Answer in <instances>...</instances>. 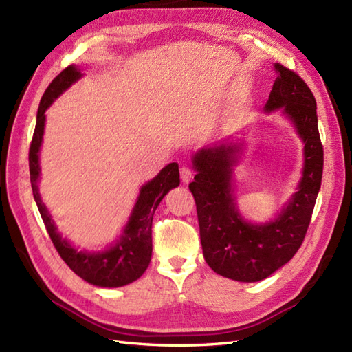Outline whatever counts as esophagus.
Listing matches in <instances>:
<instances>
[{"mask_svg": "<svg viewBox=\"0 0 352 352\" xmlns=\"http://www.w3.org/2000/svg\"><path fill=\"white\" fill-rule=\"evenodd\" d=\"M179 175H182V182H183V184H187V183H190L192 182V178H193V170L188 168V166H186V165H183L182 166V169H179Z\"/></svg>", "mask_w": 352, "mask_h": 352, "instance_id": "obj_1", "label": "esophagus"}]
</instances>
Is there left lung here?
I'll return each instance as SVG.
<instances>
[{"mask_svg": "<svg viewBox=\"0 0 352 352\" xmlns=\"http://www.w3.org/2000/svg\"><path fill=\"white\" fill-rule=\"evenodd\" d=\"M275 83L265 113L279 111L293 124L303 144L302 177L296 192L275 217L253 223L238 208L235 166L247 141L244 131L197 150L192 156L195 197L205 262L215 274L239 283H257L290 262L308 230L321 187L322 146L318 133L317 102L303 80L274 64Z\"/></svg>", "mask_w": 352, "mask_h": 352, "instance_id": "obj_1", "label": "left lung"}]
</instances>
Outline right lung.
<instances>
[{
  "instance_id": "add662e5",
  "label": "right lung",
  "mask_w": 352,
  "mask_h": 352,
  "mask_svg": "<svg viewBox=\"0 0 352 352\" xmlns=\"http://www.w3.org/2000/svg\"><path fill=\"white\" fill-rule=\"evenodd\" d=\"M82 77L83 73L80 67L69 65L53 80L41 98L37 111V123H35L34 137L30 147L31 186L44 226L49 232L53 245L69 269L89 284L116 288L137 281L148 267L153 247V214L166 193L179 186V170L178 164L173 162V164L162 168L155 178L141 186L129 219L113 244L96 251L78 250L67 238L62 236L40 195V150L43 144L44 124H46V111L49 107Z\"/></svg>"
}]
</instances>
